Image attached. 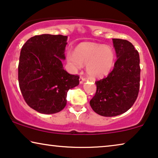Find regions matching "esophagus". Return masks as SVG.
Returning a JSON list of instances; mask_svg holds the SVG:
<instances>
[{
	"label": "esophagus",
	"mask_w": 158,
	"mask_h": 158,
	"mask_svg": "<svg viewBox=\"0 0 158 158\" xmlns=\"http://www.w3.org/2000/svg\"><path fill=\"white\" fill-rule=\"evenodd\" d=\"M85 81V77H84V76H81V77H80V79H79L80 83H83Z\"/></svg>",
	"instance_id": "34e87169"
}]
</instances>
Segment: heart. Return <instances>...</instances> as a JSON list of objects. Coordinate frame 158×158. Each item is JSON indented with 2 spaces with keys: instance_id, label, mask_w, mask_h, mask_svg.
<instances>
[{
  "instance_id": "b5f03b06",
  "label": "heart",
  "mask_w": 158,
  "mask_h": 158,
  "mask_svg": "<svg viewBox=\"0 0 158 158\" xmlns=\"http://www.w3.org/2000/svg\"><path fill=\"white\" fill-rule=\"evenodd\" d=\"M67 60L74 70L86 64V72L92 78L104 77L112 70L115 62V52L111 47L95 43H81L75 52H69Z\"/></svg>"
}]
</instances>
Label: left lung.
I'll return each instance as SVG.
<instances>
[{"mask_svg":"<svg viewBox=\"0 0 158 158\" xmlns=\"http://www.w3.org/2000/svg\"><path fill=\"white\" fill-rule=\"evenodd\" d=\"M112 41L117 60L106 77L95 82L96 92L90 101L92 109L103 116H115L128 111L139 90L138 51L127 40L113 39Z\"/></svg>","mask_w":158,"mask_h":158,"instance_id":"8db88e82","label":"left lung"}]
</instances>
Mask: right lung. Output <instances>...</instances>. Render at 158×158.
I'll list each match as a JSON object with an SVG mask.
<instances>
[{"mask_svg":"<svg viewBox=\"0 0 158 158\" xmlns=\"http://www.w3.org/2000/svg\"><path fill=\"white\" fill-rule=\"evenodd\" d=\"M68 36L42 34L32 36L21 48L19 83L26 103L41 114L60 112L67 94L79 84V76L64 70L62 60Z\"/></svg>","mask_w":158,"mask_h":158,"instance_id":"1","label":"right lung"}]
</instances>
